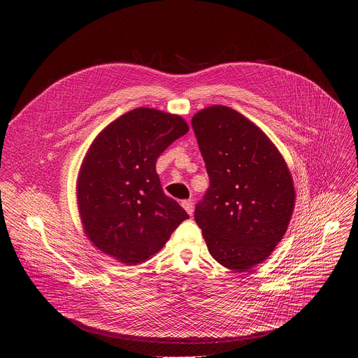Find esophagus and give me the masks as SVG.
Instances as JSON below:
<instances>
[{"mask_svg": "<svg viewBox=\"0 0 358 358\" xmlns=\"http://www.w3.org/2000/svg\"><path fill=\"white\" fill-rule=\"evenodd\" d=\"M181 206H182V208H184L189 215H192V213H194V202H192L191 199H184V201L181 202Z\"/></svg>", "mask_w": 358, "mask_h": 358, "instance_id": "34e87169", "label": "esophagus"}]
</instances>
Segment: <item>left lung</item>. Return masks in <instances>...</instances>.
<instances>
[{"instance_id": "8db88e82", "label": "left lung", "mask_w": 358, "mask_h": 358, "mask_svg": "<svg viewBox=\"0 0 358 358\" xmlns=\"http://www.w3.org/2000/svg\"><path fill=\"white\" fill-rule=\"evenodd\" d=\"M191 124L210 177L195 222L211 257L243 272L283 238L294 207L292 176L266 134L236 110L211 106Z\"/></svg>"}]
</instances>
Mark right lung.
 <instances>
[{"instance_id":"1","label":"right lung","mask_w":358,"mask_h":358,"mask_svg":"<svg viewBox=\"0 0 358 358\" xmlns=\"http://www.w3.org/2000/svg\"><path fill=\"white\" fill-rule=\"evenodd\" d=\"M188 131L176 115L138 108L92 143L78 178L83 228L96 248L126 265L147 261L188 217L163 191L156 163Z\"/></svg>"}]
</instances>
